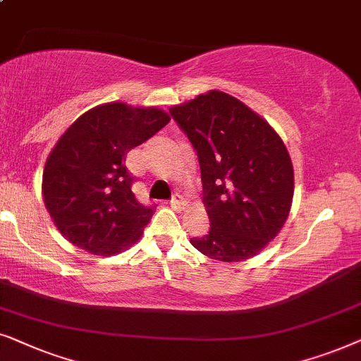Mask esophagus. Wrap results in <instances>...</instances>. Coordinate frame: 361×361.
Segmentation results:
<instances>
[{
  "instance_id": "obj_1",
  "label": "esophagus",
  "mask_w": 361,
  "mask_h": 361,
  "mask_svg": "<svg viewBox=\"0 0 361 361\" xmlns=\"http://www.w3.org/2000/svg\"><path fill=\"white\" fill-rule=\"evenodd\" d=\"M170 204H171V208L173 209H176V211H181L186 206V201L183 200V196L181 195H175L171 198V201H170Z\"/></svg>"
}]
</instances>
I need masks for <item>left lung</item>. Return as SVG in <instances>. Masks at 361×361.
<instances>
[{
    "label": "left lung",
    "mask_w": 361,
    "mask_h": 361,
    "mask_svg": "<svg viewBox=\"0 0 361 361\" xmlns=\"http://www.w3.org/2000/svg\"><path fill=\"white\" fill-rule=\"evenodd\" d=\"M198 155L208 234L191 238L204 256L239 262L277 236L294 196L289 152L266 120L233 95L209 90L170 109Z\"/></svg>",
    "instance_id": "8db88e82"
}]
</instances>
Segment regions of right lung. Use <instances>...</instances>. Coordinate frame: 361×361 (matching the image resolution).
Wrapping results in <instances>:
<instances>
[{
    "label": "right lung",
    "mask_w": 361,
    "mask_h": 361,
    "mask_svg": "<svg viewBox=\"0 0 361 361\" xmlns=\"http://www.w3.org/2000/svg\"><path fill=\"white\" fill-rule=\"evenodd\" d=\"M170 115L157 107L112 102L90 109L64 132L46 160L42 198L74 246L112 256L138 241L153 206L137 201L127 153L161 130Z\"/></svg>",
    "instance_id": "add662e5"
}]
</instances>
